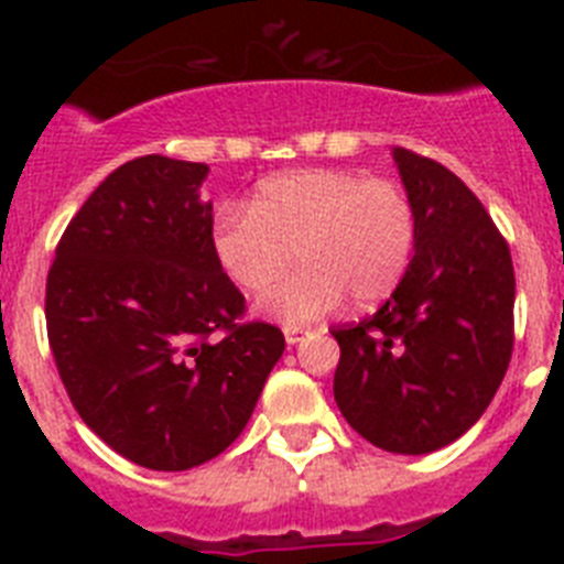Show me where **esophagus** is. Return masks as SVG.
Returning a JSON list of instances; mask_svg holds the SVG:
<instances>
[{"instance_id": "obj_1", "label": "esophagus", "mask_w": 564, "mask_h": 564, "mask_svg": "<svg viewBox=\"0 0 564 564\" xmlns=\"http://www.w3.org/2000/svg\"><path fill=\"white\" fill-rule=\"evenodd\" d=\"M305 338V330L302 327H285V341L288 344H299Z\"/></svg>"}]
</instances>
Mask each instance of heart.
I'll return each mask as SVG.
<instances>
[{"mask_svg": "<svg viewBox=\"0 0 564 564\" xmlns=\"http://www.w3.org/2000/svg\"><path fill=\"white\" fill-rule=\"evenodd\" d=\"M417 212L390 177L350 169H299L253 192L248 212L223 208L212 246L239 291L265 296L293 265L302 271L262 302L288 327L327 316L350 293L370 307L398 291L417 251Z\"/></svg>", "mask_w": 564, "mask_h": 564, "instance_id": "obj_1", "label": "heart"}]
</instances>
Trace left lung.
<instances>
[{
  "instance_id": "1",
  "label": "left lung",
  "mask_w": 564,
  "mask_h": 564,
  "mask_svg": "<svg viewBox=\"0 0 564 564\" xmlns=\"http://www.w3.org/2000/svg\"><path fill=\"white\" fill-rule=\"evenodd\" d=\"M417 212V251L372 316L330 327L341 347L333 395L352 430L398 455L457 441L486 412L514 350V265L475 192L398 147Z\"/></svg>"
}]
</instances>
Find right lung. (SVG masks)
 <instances>
[{
    "instance_id": "add662e5",
    "label": "right lung",
    "mask_w": 564,
    "mask_h": 564,
    "mask_svg": "<svg viewBox=\"0 0 564 564\" xmlns=\"http://www.w3.org/2000/svg\"><path fill=\"white\" fill-rule=\"evenodd\" d=\"M206 163L143 154L64 228L47 273V341L69 401L109 449L186 471L246 430L282 330L246 322L214 257Z\"/></svg>"
}]
</instances>
